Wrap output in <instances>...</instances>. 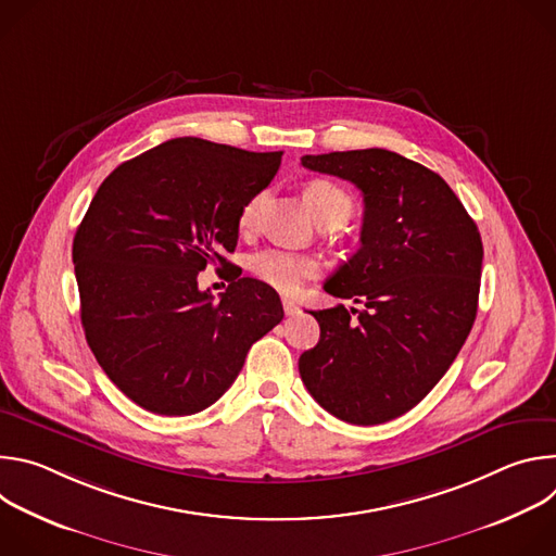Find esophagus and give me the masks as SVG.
Here are the masks:
<instances>
[{"label": "esophagus", "instance_id": "obj_1", "mask_svg": "<svg viewBox=\"0 0 556 556\" xmlns=\"http://www.w3.org/2000/svg\"><path fill=\"white\" fill-rule=\"evenodd\" d=\"M283 312L288 316H294V314H299V305L292 299H283Z\"/></svg>", "mask_w": 556, "mask_h": 556}]
</instances>
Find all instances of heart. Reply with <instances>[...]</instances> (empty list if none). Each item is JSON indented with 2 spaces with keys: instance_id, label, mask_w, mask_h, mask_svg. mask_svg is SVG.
<instances>
[{
  "instance_id": "obj_1",
  "label": "heart",
  "mask_w": 556,
  "mask_h": 556,
  "mask_svg": "<svg viewBox=\"0 0 556 556\" xmlns=\"http://www.w3.org/2000/svg\"><path fill=\"white\" fill-rule=\"evenodd\" d=\"M303 193L316 222L339 219L345 224L354 211L352 198L330 180H309ZM262 200H264V193H257L240 208L237 226L242 230H251L255 226ZM251 270L257 279L273 286L275 290L294 292L305 279L314 277L316 262L303 253H294L286 249H266L253 255Z\"/></svg>"
}]
</instances>
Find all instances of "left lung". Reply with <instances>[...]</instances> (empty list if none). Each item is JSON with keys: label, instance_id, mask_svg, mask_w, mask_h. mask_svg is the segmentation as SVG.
Returning a JSON list of instances; mask_svg holds the SVG:
<instances>
[{"label": "left lung", "instance_id": "obj_1", "mask_svg": "<svg viewBox=\"0 0 556 556\" xmlns=\"http://www.w3.org/2000/svg\"><path fill=\"white\" fill-rule=\"evenodd\" d=\"M301 165L363 193L361 249L324 288L365 309L312 312L321 339L299 374L339 420L380 425L414 409L462 350L478 314L482 237L451 187L401 153L332 151Z\"/></svg>", "mask_w": 556, "mask_h": 556}]
</instances>
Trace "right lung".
I'll return each mask as SVG.
<instances>
[{
    "mask_svg": "<svg viewBox=\"0 0 556 556\" xmlns=\"http://www.w3.org/2000/svg\"><path fill=\"white\" fill-rule=\"evenodd\" d=\"M279 165L281 151L185 136L131 157L99 187L72 244L81 324L108 378L138 407L206 409L283 319L264 281L235 279L219 301L198 288L206 264H228L240 208Z\"/></svg>",
    "mask_w": 556,
    "mask_h": 556,
    "instance_id": "1",
    "label": "right lung"
}]
</instances>
